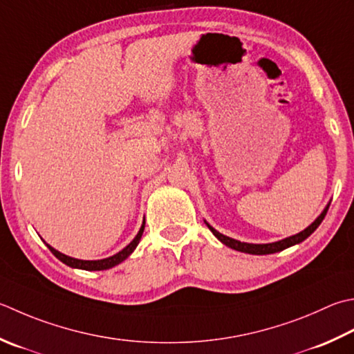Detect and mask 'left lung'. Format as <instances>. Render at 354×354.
I'll list each match as a JSON object with an SVG mask.
<instances>
[{"label":"left lung","mask_w":354,"mask_h":354,"mask_svg":"<svg viewBox=\"0 0 354 354\" xmlns=\"http://www.w3.org/2000/svg\"><path fill=\"white\" fill-rule=\"evenodd\" d=\"M328 207L330 205L325 207L324 212L319 214V218H317L313 224L308 225L304 232L295 234V236H290V238H286V239H282V241H278V242H272V244H247V242H241V241L224 236V234H221L219 232L214 230V228L212 225H209V224H207V227L210 228V232L221 242H223V244H225L227 247H230V248H234V250L244 252V253H250V254H270V253H276V252L286 250V248L292 247L295 244H299V242H302L304 239H307L310 234L313 233L316 228L319 227V224L322 223V219L325 218V214H327V212H328Z\"/></svg>","instance_id":"1"}]
</instances>
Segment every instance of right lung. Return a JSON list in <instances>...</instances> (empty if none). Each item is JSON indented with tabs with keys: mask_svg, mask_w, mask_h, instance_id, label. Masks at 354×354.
I'll return each mask as SVG.
<instances>
[{
	"mask_svg": "<svg viewBox=\"0 0 354 354\" xmlns=\"http://www.w3.org/2000/svg\"><path fill=\"white\" fill-rule=\"evenodd\" d=\"M144 225H145V223H142V225H141V228H140V232H138L135 239L131 241L126 248H122V250H121L120 253L110 256V258L100 259V261H82V259H75V258H71V256H66V254L59 253L58 250H55V248H52L48 244H46V245L48 247V250H50L55 256H57V258H58L61 262H64V264L68 266V267L81 268V270H88V272H92V270H93V272H95V270H107V268H112V267L118 266V264H120V262H122L124 259L129 258L130 253L135 250L138 244H140V239H141L142 232H144Z\"/></svg>",
	"mask_w": 354,
	"mask_h": 354,
	"instance_id": "1",
	"label": "right lung"
}]
</instances>
